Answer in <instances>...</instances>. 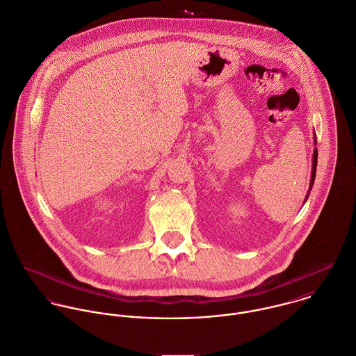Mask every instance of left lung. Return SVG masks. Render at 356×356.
<instances>
[{
	"instance_id": "8db88e82",
	"label": "left lung",
	"mask_w": 356,
	"mask_h": 356,
	"mask_svg": "<svg viewBox=\"0 0 356 356\" xmlns=\"http://www.w3.org/2000/svg\"><path fill=\"white\" fill-rule=\"evenodd\" d=\"M315 143H316V138H315ZM316 163H318V149L315 148V149H314V155H312V173H311V184H309V190H308V191H311V188H312V186H314L315 173H316ZM305 198H308V194H307Z\"/></svg>"
}]
</instances>
